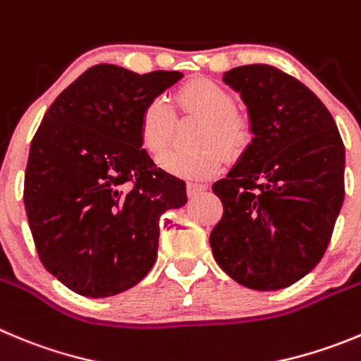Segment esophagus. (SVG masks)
<instances>
[{"instance_id": "1", "label": "esophagus", "mask_w": 361, "mask_h": 361, "mask_svg": "<svg viewBox=\"0 0 361 361\" xmlns=\"http://www.w3.org/2000/svg\"><path fill=\"white\" fill-rule=\"evenodd\" d=\"M186 190H188V195H190V197H197L198 193L206 191L207 186L206 184H198V183H188Z\"/></svg>"}]
</instances>
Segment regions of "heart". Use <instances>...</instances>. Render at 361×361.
<instances>
[{
	"mask_svg": "<svg viewBox=\"0 0 361 361\" xmlns=\"http://www.w3.org/2000/svg\"><path fill=\"white\" fill-rule=\"evenodd\" d=\"M177 104L184 112L206 118L207 125L200 135V145H218L227 154H238L249 145L250 123L234 111V97L216 82L193 80L177 92ZM175 127V111L170 102L155 97L145 104L140 114L141 145L152 155H161L168 148ZM220 148L171 150L161 159L164 171L184 178H209L224 164Z\"/></svg>",
	"mask_w": 361,
	"mask_h": 361,
	"instance_id": "1",
	"label": "heart"
}]
</instances>
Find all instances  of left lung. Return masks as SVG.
<instances>
[{
	"label": "left lung",
	"instance_id": "obj_1",
	"mask_svg": "<svg viewBox=\"0 0 361 361\" xmlns=\"http://www.w3.org/2000/svg\"><path fill=\"white\" fill-rule=\"evenodd\" d=\"M224 82L247 105L252 141L213 184L224 216L209 236L216 263L247 288H286L312 272L343 202L345 148L333 116L302 82L267 64Z\"/></svg>",
	"mask_w": 361,
	"mask_h": 361
}]
</instances>
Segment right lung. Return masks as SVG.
<instances>
[{
	"label": "right lung",
	"mask_w": 361,
	"mask_h": 361,
	"mask_svg": "<svg viewBox=\"0 0 361 361\" xmlns=\"http://www.w3.org/2000/svg\"><path fill=\"white\" fill-rule=\"evenodd\" d=\"M180 78L92 66L46 111L23 198L41 263L73 292L98 299L140 283L159 218L188 202L186 183L155 166L140 137L141 109Z\"/></svg>",
	"instance_id": "1"
}]
</instances>
